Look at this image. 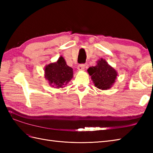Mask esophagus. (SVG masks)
Here are the masks:
<instances>
[{
  "label": "esophagus",
  "mask_w": 153,
  "mask_h": 153,
  "mask_svg": "<svg viewBox=\"0 0 153 153\" xmlns=\"http://www.w3.org/2000/svg\"><path fill=\"white\" fill-rule=\"evenodd\" d=\"M85 64H79L78 66H77V70H83L85 69Z\"/></svg>",
  "instance_id": "esophagus-1"
}]
</instances>
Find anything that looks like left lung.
<instances>
[{
  "instance_id": "1",
  "label": "left lung",
  "mask_w": 153,
  "mask_h": 153,
  "mask_svg": "<svg viewBox=\"0 0 153 153\" xmlns=\"http://www.w3.org/2000/svg\"><path fill=\"white\" fill-rule=\"evenodd\" d=\"M87 71L95 85L102 90L110 89L117 77L116 71L103 59L99 60L95 66L90 67Z\"/></svg>"
}]
</instances>
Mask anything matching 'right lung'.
<instances>
[{"label": "right lung", "mask_w": 153, "mask_h": 153, "mask_svg": "<svg viewBox=\"0 0 153 153\" xmlns=\"http://www.w3.org/2000/svg\"><path fill=\"white\" fill-rule=\"evenodd\" d=\"M45 78L50 85L54 87H62L66 85L73 77V69L68 66L63 57L60 56L56 62L45 67Z\"/></svg>", "instance_id": "1"}]
</instances>
